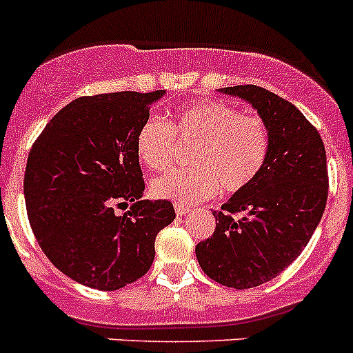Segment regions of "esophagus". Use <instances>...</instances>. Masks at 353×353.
<instances>
[{"mask_svg": "<svg viewBox=\"0 0 353 353\" xmlns=\"http://www.w3.org/2000/svg\"><path fill=\"white\" fill-rule=\"evenodd\" d=\"M174 212H176V215L179 216H185L187 213L190 212L189 206H180V205H174Z\"/></svg>", "mask_w": 353, "mask_h": 353, "instance_id": "obj_1", "label": "esophagus"}]
</instances>
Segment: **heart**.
Returning <instances> with one entry per match:
<instances>
[{
  "label": "heart",
  "instance_id": "b5f03b06",
  "mask_svg": "<svg viewBox=\"0 0 353 353\" xmlns=\"http://www.w3.org/2000/svg\"><path fill=\"white\" fill-rule=\"evenodd\" d=\"M180 141H196L187 170L152 180L150 192L180 206L206 201L222 190L234 194L263 171L271 147L270 129L257 115H241L221 99H198L180 108L173 122L150 117L137 132L138 161L150 171L168 170Z\"/></svg>",
  "mask_w": 353,
  "mask_h": 353
}]
</instances>
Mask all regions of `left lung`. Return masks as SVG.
<instances>
[{"label": "left lung", "instance_id": "left-lung-1", "mask_svg": "<svg viewBox=\"0 0 353 353\" xmlns=\"http://www.w3.org/2000/svg\"><path fill=\"white\" fill-rule=\"evenodd\" d=\"M221 92L257 110L271 147L257 179L213 212L215 231L196 245V257L215 282L252 289L292 264L315 232L327 203L325 148L319 131L287 99L257 85Z\"/></svg>", "mask_w": 353, "mask_h": 353}]
</instances>
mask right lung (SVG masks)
<instances>
[{
    "label": "right lung",
    "instance_id": "1",
    "mask_svg": "<svg viewBox=\"0 0 353 353\" xmlns=\"http://www.w3.org/2000/svg\"><path fill=\"white\" fill-rule=\"evenodd\" d=\"M166 94L83 96L50 119L29 150L28 219L50 263L71 280L117 290L150 270L155 236L174 221L170 201L141 199L137 132ZM132 203L124 216L115 204Z\"/></svg>",
    "mask_w": 353,
    "mask_h": 353
}]
</instances>
